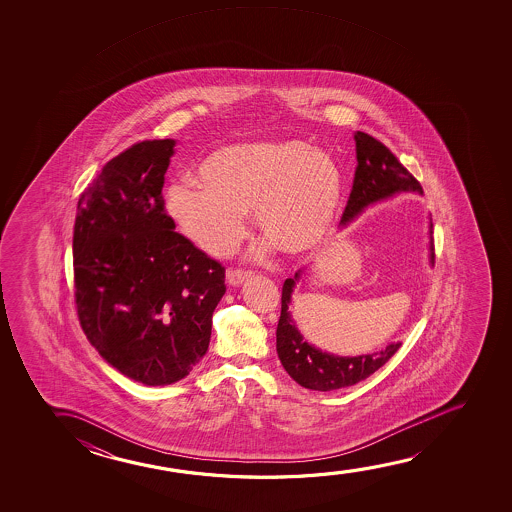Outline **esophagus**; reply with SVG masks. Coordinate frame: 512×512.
Here are the masks:
<instances>
[{"label": "esophagus", "mask_w": 512, "mask_h": 512, "mask_svg": "<svg viewBox=\"0 0 512 512\" xmlns=\"http://www.w3.org/2000/svg\"><path fill=\"white\" fill-rule=\"evenodd\" d=\"M250 278H252L250 271H243V269H229V271H227V283H229L231 287H239V285H243V283L250 280Z\"/></svg>", "instance_id": "1"}]
</instances>
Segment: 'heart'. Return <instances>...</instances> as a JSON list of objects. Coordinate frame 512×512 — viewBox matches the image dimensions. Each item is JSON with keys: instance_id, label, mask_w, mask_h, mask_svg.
<instances>
[{"instance_id": "1", "label": "heart", "mask_w": 512, "mask_h": 512, "mask_svg": "<svg viewBox=\"0 0 512 512\" xmlns=\"http://www.w3.org/2000/svg\"><path fill=\"white\" fill-rule=\"evenodd\" d=\"M166 190V210L185 238L213 257L231 255L246 236V211L271 245L306 257L329 238L343 194L337 162L306 141L276 140L220 148Z\"/></svg>"}]
</instances>
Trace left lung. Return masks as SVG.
<instances>
[{"instance_id":"obj_1","label":"left lung","mask_w":512,"mask_h":512,"mask_svg":"<svg viewBox=\"0 0 512 512\" xmlns=\"http://www.w3.org/2000/svg\"><path fill=\"white\" fill-rule=\"evenodd\" d=\"M357 143V171L353 180L350 199L344 208L341 225L353 222L355 218L364 213L365 208L372 204L385 201L400 192H418L423 194L420 183L407 171L397 157L381 143L369 134L357 131L355 133ZM430 246H428V259L434 264V243H432V220H430ZM306 274V267L299 269L294 278H287L281 290V315L276 329V351L285 371L295 383L318 392H332L346 386L357 385L371 374L378 371L379 367L390 360L399 350L402 343H392L385 350L358 357H339L334 353L318 350L313 344H309L301 330L297 329V323L290 313L292 295H294L297 283L302 281Z\"/></svg>"}]
</instances>
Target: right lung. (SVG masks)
I'll return each instance as SVG.
<instances>
[{
    "label": "right lung",
    "instance_id": "1",
    "mask_svg": "<svg viewBox=\"0 0 512 512\" xmlns=\"http://www.w3.org/2000/svg\"><path fill=\"white\" fill-rule=\"evenodd\" d=\"M175 140L141 141L106 162L78 199L75 301L89 343L147 386L189 376L210 346L225 269L175 232L162 187Z\"/></svg>",
    "mask_w": 512,
    "mask_h": 512
}]
</instances>
